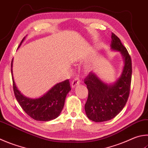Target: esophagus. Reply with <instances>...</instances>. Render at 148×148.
<instances>
[{
    "mask_svg": "<svg viewBox=\"0 0 148 148\" xmlns=\"http://www.w3.org/2000/svg\"><path fill=\"white\" fill-rule=\"evenodd\" d=\"M79 79L77 78V77H76V78H74L73 79V81H72V87H76L77 85H79Z\"/></svg>",
    "mask_w": 148,
    "mask_h": 148,
    "instance_id": "esophagus-1",
    "label": "esophagus"
}]
</instances>
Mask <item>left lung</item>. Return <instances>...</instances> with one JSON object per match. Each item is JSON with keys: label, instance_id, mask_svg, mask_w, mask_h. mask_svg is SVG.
I'll list each match as a JSON object with an SVG mask.
<instances>
[{"label": "left lung", "instance_id": "obj_1", "mask_svg": "<svg viewBox=\"0 0 148 148\" xmlns=\"http://www.w3.org/2000/svg\"><path fill=\"white\" fill-rule=\"evenodd\" d=\"M111 37V48L120 52L124 58L122 76L111 85L102 82L92 72H89L84 79L88 92L85 111L88 119L96 122H105L116 116L125 106L130 92L132 77L131 56L116 35L112 34Z\"/></svg>", "mask_w": 148, "mask_h": 148}]
</instances>
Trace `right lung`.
Here are the masks:
<instances>
[{"label":"right lung","mask_w":148,"mask_h":148,"mask_svg":"<svg viewBox=\"0 0 148 148\" xmlns=\"http://www.w3.org/2000/svg\"><path fill=\"white\" fill-rule=\"evenodd\" d=\"M24 39L25 37L18 47L21 46ZM12 62L13 60L11 65L12 74ZM12 80L13 89L16 100L29 116L37 121H50L56 119L63 108L66 95L71 90L69 79H66L53 86L42 97L31 99L21 95L16 87L13 77Z\"/></svg>","instance_id":"add662e5"}]
</instances>
